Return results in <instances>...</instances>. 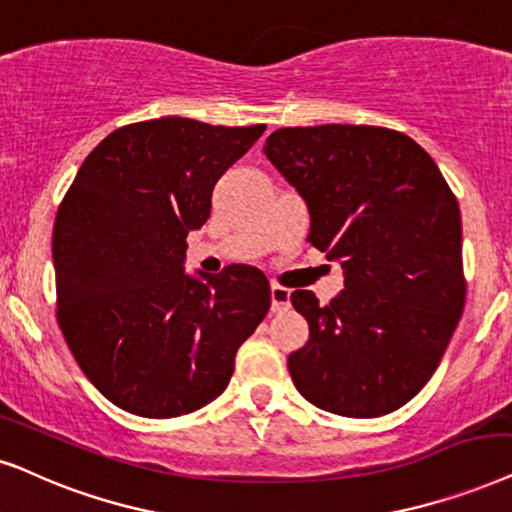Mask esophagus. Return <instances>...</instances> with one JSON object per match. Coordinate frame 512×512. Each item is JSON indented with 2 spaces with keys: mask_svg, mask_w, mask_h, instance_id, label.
<instances>
[{
  "mask_svg": "<svg viewBox=\"0 0 512 512\" xmlns=\"http://www.w3.org/2000/svg\"><path fill=\"white\" fill-rule=\"evenodd\" d=\"M289 301H291V291L280 287V284H272V287H270L272 313H282V310H287Z\"/></svg>",
  "mask_w": 512,
  "mask_h": 512,
  "instance_id": "esophagus-1",
  "label": "esophagus"
}]
</instances>
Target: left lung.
<instances>
[{
  "instance_id": "obj_1",
  "label": "left lung",
  "mask_w": 512,
  "mask_h": 512,
  "mask_svg": "<svg viewBox=\"0 0 512 512\" xmlns=\"http://www.w3.org/2000/svg\"><path fill=\"white\" fill-rule=\"evenodd\" d=\"M310 214L308 242L341 263L343 291L291 303L310 338L289 355L305 400L374 418L407 404L435 374L461 320V211L433 157L383 126H287L263 145Z\"/></svg>"
}]
</instances>
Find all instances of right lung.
<instances>
[{"mask_svg":"<svg viewBox=\"0 0 512 512\" xmlns=\"http://www.w3.org/2000/svg\"><path fill=\"white\" fill-rule=\"evenodd\" d=\"M263 131L188 117L122 126L91 150L58 207V324L86 378L129 414L171 418L216 400L268 315L261 270L183 268L216 181Z\"/></svg>","mask_w":512,"mask_h":512,"instance_id":"obj_1","label":"right lung"}]
</instances>
